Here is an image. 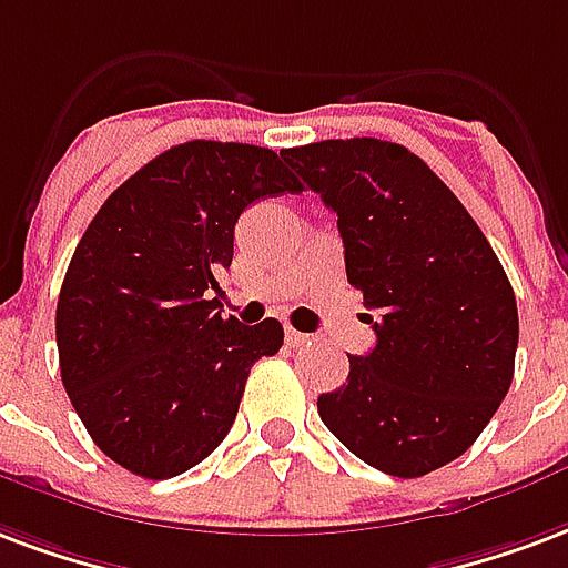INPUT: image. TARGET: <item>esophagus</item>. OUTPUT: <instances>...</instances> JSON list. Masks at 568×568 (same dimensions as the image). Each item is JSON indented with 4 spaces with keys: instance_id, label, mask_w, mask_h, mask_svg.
I'll return each mask as SVG.
<instances>
[{
    "instance_id": "1",
    "label": "esophagus",
    "mask_w": 568,
    "mask_h": 568,
    "mask_svg": "<svg viewBox=\"0 0 568 568\" xmlns=\"http://www.w3.org/2000/svg\"><path fill=\"white\" fill-rule=\"evenodd\" d=\"M285 339H288L292 346H310L313 334H301V331H295V327H288V331H285Z\"/></svg>"
}]
</instances>
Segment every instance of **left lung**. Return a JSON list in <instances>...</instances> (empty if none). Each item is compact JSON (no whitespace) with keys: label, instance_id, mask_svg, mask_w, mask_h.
Instances as JSON below:
<instances>
[{"label":"left lung","instance_id":"1","mask_svg":"<svg viewBox=\"0 0 568 568\" xmlns=\"http://www.w3.org/2000/svg\"><path fill=\"white\" fill-rule=\"evenodd\" d=\"M337 213L348 283L376 346L348 355L343 388L318 397L331 434L364 464L418 478L476 443L515 376L518 304L497 252L406 146L346 138L285 150Z\"/></svg>","mask_w":568,"mask_h":568}]
</instances>
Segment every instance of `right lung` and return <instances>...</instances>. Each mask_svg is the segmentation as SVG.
I'll return each instance as SVG.
<instances>
[{"label":"right lung","mask_w":568,"mask_h":568,"mask_svg":"<svg viewBox=\"0 0 568 568\" xmlns=\"http://www.w3.org/2000/svg\"><path fill=\"white\" fill-rule=\"evenodd\" d=\"M283 155V153H280ZM267 146L186 141L113 189L57 304L62 385L92 443L141 478L186 473L229 436L283 325L222 318L216 273L252 201L301 192Z\"/></svg>","instance_id":"1"}]
</instances>
